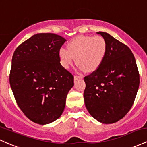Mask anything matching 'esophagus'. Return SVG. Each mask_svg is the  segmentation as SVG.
Here are the masks:
<instances>
[{"label":"esophagus","mask_w":147,"mask_h":147,"mask_svg":"<svg viewBox=\"0 0 147 147\" xmlns=\"http://www.w3.org/2000/svg\"><path fill=\"white\" fill-rule=\"evenodd\" d=\"M80 78H82V76H78V75H75L74 76V80H78V79H80Z\"/></svg>","instance_id":"1"}]
</instances>
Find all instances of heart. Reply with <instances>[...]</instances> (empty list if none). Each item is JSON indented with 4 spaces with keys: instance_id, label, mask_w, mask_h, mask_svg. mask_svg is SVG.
Wrapping results in <instances>:
<instances>
[{
    "instance_id": "obj_1",
    "label": "heart",
    "mask_w": 147,
    "mask_h": 147,
    "mask_svg": "<svg viewBox=\"0 0 147 147\" xmlns=\"http://www.w3.org/2000/svg\"><path fill=\"white\" fill-rule=\"evenodd\" d=\"M107 53L108 43L104 37L99 35H80L67 43V49L61 48L59 57L65 68H69L76 59L80 69L92 72L102 65Z\"/></svg>"
}]
</instances>
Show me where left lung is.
Returning a JSON list of instances; mask_svg holds the SVG:
<instances>
[{
    "mask_svg": "<svg viewBox=\"0 0 147 147\" xmlns=\"http://www.w3.org/2000/svg\"><path fill=\"white\" fill-rule=\"evenodd\" d=\"M98 34L107 41L108 53L99 68L84 77V100L97 121L113 123L122 119L134 103L140 74L128 47L106 32Z\"/></svg>",
    "mask_w": 147,
    "mask_h": 147,
    "instance_id": "8db88e82",
    "label": "left lung"
}]
</instances>
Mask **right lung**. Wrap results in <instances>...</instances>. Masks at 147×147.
Returning a JSON list of instances; mask_svg holds the SVG:
<instances>
[{
    "label": "right lung",
    "instance_id": "obj_1",
    "mask_svg": "<svg viewBox=\"0 0 147 147\" xmlns=\"http://www.w3.org/2000/svg\"><path fill=\"white\" fill-rule=\"evenodd\" d=\"M65 41L55 34H36L13 54L9 84L18 106L36 123L47 124L60 117L74 85V76L59 57Z\"/></svg>",
    "mask_w": 147,
    "mask_h": 147
}]
</instances>
